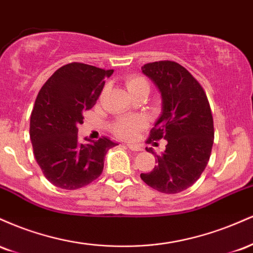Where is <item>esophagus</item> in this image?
I'll return each mask as SVG.
<instances>
[{"instance_id":"34e87169","label":"esophagus","mask_w":253,"mask_h":253,"mask_svg":"<svg viewBox=\"0 0 253 253\" xmlns=\"http://www.w3.org/2000/svg\"><path fill=\"white\" fill-rule=\"evenodd\" d=\"M127 147H128L129 150L132 151H141L143 149H141L139 145H135V144H127Z\"/></svg>"}]
</instances>
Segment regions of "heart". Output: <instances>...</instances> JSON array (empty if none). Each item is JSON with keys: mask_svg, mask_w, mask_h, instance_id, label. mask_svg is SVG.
<instances>
[{"mask_svg": "<svg viewBox=\"0 0 253 253\" xmlns=\"http://www.w3.org/2000/svg\"><path fill=\"white\" fill-rule=\"evenodd\" d=\"M149 85L147 81L140 76H132L126 81V86L129 92L133 90L138 89L139 86ZM144 119L141 118H130V117H124L119 118L114 124H113V132L118 136L125 139H133L138 134L139 130H141L145 127Z\"/></svg>", "mask_w": 253, "mask_h": 253, "instance_id": "b5f03b06", "label": "heart"}]
</instances>
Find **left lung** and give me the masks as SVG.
I'll list each match as a JSON object with an SVG mask.
<instances>
[{"label": "left lung", "instance_id": "obj_1", "mask_svg": "<svg viewBox=\"0 0 253 253\" xmlns=\"http://www.w3.org/2000/svg\"><path fill=\"white\" fill-rule=\"evenodd\" d=\"M141 70L162 94V114L150 130L147 143L167 140L165 151L156 155L155 169L141 179L164 194L188 189L200 178L210 161L214 141L211 106L202 85L181 64L172 60L147 63Z\"/></svg>", "mask_w": 253, "mask_h": 253}]
</instances>
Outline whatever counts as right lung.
<instances>
[{"label": "right lung", "mask_w": 253, "mask_h": 253, "mask_svg": "<svg viewBox=\"0 0 253 253\" xmlns=\"http://www.w3.org/2000/svg\"><path fill=\"white\" fill-rule=\"evenodd\" d=\"M112 74L74 62L58 69L38 92L31 114L32 146L43 176L58 188L75 190L95 181L106 153L119 145L107 136L83 143L77 135L83 113L96 103L104 78Z\"/></svg>", "instance_id": "add662e5"}]
</instances>
